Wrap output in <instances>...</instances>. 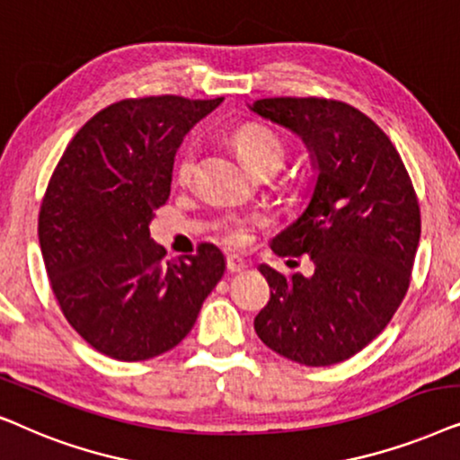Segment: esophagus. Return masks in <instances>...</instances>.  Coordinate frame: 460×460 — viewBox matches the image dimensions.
I'll use <instances>...</instances> for the list:
<instances>
[{
  "instance_id": "obj_1",
  "label": "esophagus",
  "mask_w": 460,
  "mask_h": 460,
  "mask_svg": "<svg viewBox=\"0 0 460 460\" xmlns=\"http://www.w3.org/2000/svg\"><path fill=\"white\" fill-rule=\"evenodd\" d=\"M246 269V261L242 259V256H235V254H229L226 256V271L229 273H240Z\"/></svg>"
}]
</instances>
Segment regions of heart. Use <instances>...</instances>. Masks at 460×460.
<instances>
[{
	"mask_svg": "<svg viewBox=\"0 0 460 460\" xmlns=\"http://www.w3.org/2000/svg\"><path fill=\"white\" fill-rule=\"evenodd\" d=\"M234 145L240 153L243 162L248 164L254 172L267 166H281L284 162V145L278 138V134L262 126H243L234 134ZM195 143L189 140L179 149V155L174 159V179L179 182H187L193 174L195 166ZM261 223L259 217H246V214H225L217 223V231L220 234L226 246L240 248L250 240L252 226Z\"/></svg>",
	"mask_w": 460,
	"mask_h": 460,
	"instance_id": "obj_1",
	"label": "heart"
}]
</instances>
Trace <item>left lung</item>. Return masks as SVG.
Returning a JSON list of instances; mask_svg holds the SVG:
<instances>
[{
  "label": "left lung",
  "mask_w": 460,
  "mask_h": 460,
  "mask_svg": "<svg viewBox=\"0 0 460 460\" xmlns=\"http://www.w3.org/2000/svg\"><path fill=\"white\" fill-rule=\"evenodd\" d=\"M250 109L298 134L317 170L305 212L271 242L278 256L309 254L314 273L261 265L271 298L254 330L292 362H345L383 332L406 296L420 240L412 181L387 134L347 102L279 96Z\"/></svg>",
  "instance_id": "obj_1"
}]
</instances>
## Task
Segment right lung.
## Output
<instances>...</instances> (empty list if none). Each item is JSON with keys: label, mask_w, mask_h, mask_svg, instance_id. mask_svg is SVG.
<instances>
[{"label": "right lung", "mask_w": 460, "mask_h": 460, "mask_svg": "<svg viewBox=\"0 0 460 460\" xmlns=\"http://www.w3.org/2000/svg\"><path fill=\"white\" fill-rule=\"evenodd\" d=\"M220 102H113L73 137L48 182L38 229L48 278L66 322L98 353L140 362L170 351L223 278L225 256L212 243L166 259L149 234L182 137Z\"/></svg>", "instance_id": "right-lung-1"}]
</instances>
